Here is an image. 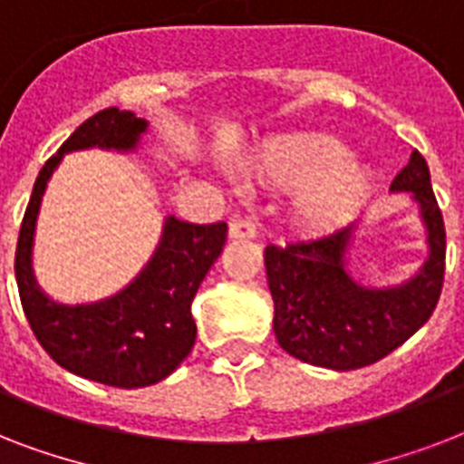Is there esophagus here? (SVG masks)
I'll return each mask as SVG.
<instances>
[{"mask_svg": "<svg viewBox=\"0 0 464 464\" xmlns=\"http://www.w3.org/2000/svg\"><path fill=\"white\" fill-rule=\"evenodd\" d=\"M228 236L236 240H250L257 236V224H255L253 218H233L231 226H228Z\"/></svg>", "mask_w": 464, "mask_h": 464, "instance_id": "obj_1", "label": "esophagus"}]
</instances>
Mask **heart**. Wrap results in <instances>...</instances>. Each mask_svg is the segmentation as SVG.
<instances>
[{
	"instance_id": "obj_1",
	"label": "heart",
	"mask_w": 464,
	"mask_h": 464,
	"mask_svg": "<svg viewBox=\"0 0 464 464\" xmlns=\"http://www.w3.org/2000/svg\"><path fill=\"white\" fill-rule=\"evenodd\" d=\"M247 170L272 185L296 188L294 217L313 231L344 224L368 188V170L359 159L342 154L327 134H289L250 156Z\"/></svg>"
}]
</instances>
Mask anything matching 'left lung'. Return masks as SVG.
I'll use <instances>...</instances> for the list:
<instances>
[{"mask_svg":"<svg viewBox=\"0 0 464 464\" xmlns=\"http://www.w3.org/2000/svg\"><path fill=\"white\" fill-rule=\"evenodd\" d=\"M390 192H410L426 228L429 257L407 282L363 286L353 279L346 253L356 224L320 238L265 247L276 342L298 361L332 371L371 366L431 317L446 275V226L417 149Z\"/></svg>","mask_w":464,"mask_h":464,"instance_id":"1","label":"left lung"}]
</instances>
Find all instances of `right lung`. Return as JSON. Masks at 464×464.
Returning <instances> with one entry per match:
<instances>
[{
  "label": "right lung",
  "mask_w": 464,
  "mask_h": 464,
  "mask_svg": "<svg viewBox=\"0 0 464 464\" xmlns=\"http://www.w3.org/2000/svg\"><path fill=\"white\" fill-rule=\"evenodd\" d=\"M147 120L130 111L96 112L47 160L33 185L16 246V284L25 320L43 349L69 373L112 388H147L163 381L192 352V298L226 246L224 221L188 224L166 217L151 260L125 289L96 304H57L33 275V238L47 180L62 156L82 149L134 151Z\"/></svg>",
  "instance_id": "add662e5"
}]
</instances>
